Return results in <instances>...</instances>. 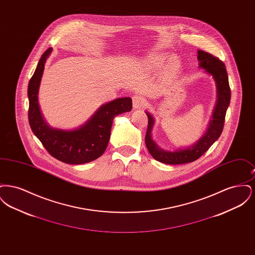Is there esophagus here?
Returning <instances> with one entry per match:
<instances>
[{
	"label": "esophagus",
	"mask_w": 255,
	"mask_h": 255,
	"mask_svg": "<svg viewBox=\"0 0 255 255\" xmlns=\"http://www.w3.org/2000/svg\"><path fill=\"white\" fill-rule=\"evenodd\" d=\"M144 105V98L141 96H134L133 97V107L134 109H140Z\"/></svg>",
	"instance_id": "34e87169"
}]
</instances>
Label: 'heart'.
<instances>
[{
  "mask_svg": "<svg viewBox=\"0 0 255 255\" xmlns=\"http://www.w3.org/2000/svg\"><path fill=\"white\" fill-rule=\"evenodd\" d=\"M166 56H163V55H156L154 57L151 58L150 63L152 66H155V67H158V66H161L165 60H166Z\"/></svg>",
  "mask_w": 255,
  "mask_h": 255,
  "instance_id": "heart-1",
  "label": "heart"
}]
</instances>
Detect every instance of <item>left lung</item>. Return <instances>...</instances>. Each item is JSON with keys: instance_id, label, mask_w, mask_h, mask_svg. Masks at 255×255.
<instances>
[{"instance_id": "8db88e82", "label": "left lung", "mask_w": 255, "mask_h": 255, "mask_svg": "<svg viewBox=\"0 0 255 255\" xmlns=\"http://www.w3.org/2000/svg\"><path fill=\"white\" fill-rule=\"evenodd\" d=\"M198 60L200 61V67L205 69L209 74L213 75L217 83L218 100L212 120L209 123L206 134L195 145L184 150L169 152L160 149L152 139L151 130L154 124V120L149 113H146L148 118V126L145 134V144L152 157L162 163L182 164L194 161L206 153L209 147L218 139L223 132L231 95L226 66L223 61L204 50H198Z\"/></svg>"}]
</instances>
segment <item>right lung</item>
I'll list each match as a JSON object with an SVG mask.
<instances>
[{
  "label": "right lung",
  "mask_w": 255,
  "mask_h": 255,
  "mask_svg": "<svg viewBox=\"0 0 255 255\" xmlns=\"http://www.w3.org/2000/svg\"><path fill=\"white\" fill-rule=\"evenodd\" d=\"M50 51L51 48H49L42 54L28 83V122L30 128L53 158L69 164L90 162L99 158L106 150L114 118L131 111L132 98H118L101 106L84 126L76 130L52 129L47 125L41 115L37 97L45 62Z\"/></svg>",
  "instance_id": "right-lung-1"
}]
</instances>
